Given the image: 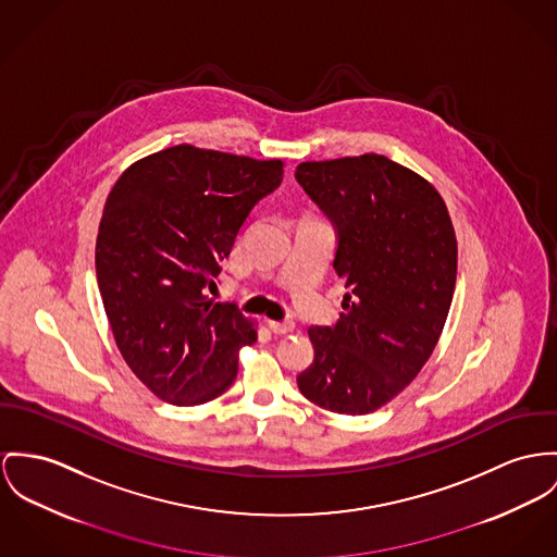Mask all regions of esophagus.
Instances as JSON below:
<instances>
[{
	"instance_id": "obj_1",
	"label": "esophagus",
	"mask_w": 557,
	"mask_h": 557,
	"mask_svg": "<svg viewBox=\"0 0 557 557\" xmlns=\"http://www.w3.org/2000/svg\"><path fill=\"white\" fill-rule=\"evenodd\" d=\"M269 329L275 333V335H288L295 331V322L293 320H271L269 322Z\"/></svg>"
}]
</instances>
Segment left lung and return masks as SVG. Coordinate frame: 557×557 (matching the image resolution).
Here are the masks:
<instances>
[{
	"mask_svg": "<svg viewBox=\"0 0 557 557\" xmlns=\"http://www.w3.org/2000/svg\"><path fill=\"white\" fill-rule=\"evenodd\" d=\"M295 177L337 228L347 295L335 326H309L313 362L297 377L313 405L373 413L416 380L443 333L458 242L438 190L382 154L300 163Z\"/></svg>",
	"mask_w": 557,
	"mask_h": 557,
	"instance_id": "left-lung-1",
	"label": "left lung"
}]
</instances>
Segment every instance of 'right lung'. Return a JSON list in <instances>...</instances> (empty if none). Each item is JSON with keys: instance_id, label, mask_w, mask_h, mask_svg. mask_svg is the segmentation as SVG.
<instances>
[{"instance_id": "right-lung-1", "label": "right lung", "mask_w": 557, "mask_h": 557, "mask_svg": "<svg viewBox=\"0 0 557 557\" xmlns=\"http://www.w3.org/2000/svg\"><path fill=\"white\" fill-rule=\"evenodd\" d=\"M282 175L280 159L180 144L135 161L110 190L97 284L128 369L161 400H214L237 377L239 349L257 342L255 322L206 288H215L220 260Z\"/></svg>"}]
</instances>
